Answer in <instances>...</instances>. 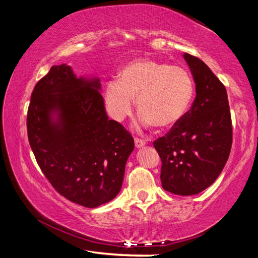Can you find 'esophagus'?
I'll use <instances>...</instances> for the list:
<instances>
[{"label": "esophagus", "mask_w": 258, "mask_h": 258, "mask_svg": "<svg viewBox=\"0 0 258 258\" xmlns=\"http://www.w3.org/2000/svg\"><path fill=\"white\" fill-rule=\"evenodd\" d=\"M134 145H135V148H142L143 146L146 145V141H143V140H141V139H138V138H135L134 139Z\"/></svg>", "instance_id": "esophagus-1"}]
</instances>
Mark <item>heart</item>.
Here are the masks:
<instances>
[{
    "label": "heart",
    "mask_w": 258,
    "mask_h": 258,
    "mask_svg": "<svg viewBox=\"0 0 258 258\" xmlns=\"http://www.w3.org/2000/svg\"><path fill=\"white\" fill-rule=\"evenodd\" d=\"M194 92V82L185 69L154 59H137L120 69L118 80L108 82L104 104L113 120L123 121L132 113L137 99L143 126L172 128L184 118Z\"/></svg>",
    "instance_id": "obj_1"
}]
</instances>
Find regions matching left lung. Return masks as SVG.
Returning a JSON list of instances; mask_svg holds the SVG:
<instances>
[{"label": "left lung", "mask_w": 258, "mask_h": 258, "mask_svg": "<svg viewBox=\"0 0 258 258\" xmlns=\"http://www.w3.org/2000/svg\"><path fill=\"white\" fill-rule=\"evenodd\" d=\"M194 77L196 99L180 123L154 142L161 159L166 191L197 195L223 171L232 146V123L225 86L206 63L184 53Z\"/></svg>", "instance_id": "1"}]
</instances>
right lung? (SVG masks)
Masks as SVG:
<instances>
[{
  "label": "right lung",
  "instance_id": "obj_1",
  "mask_svg": "<svg viewBox=\"0 0 258 258\" xmlns=\"http://www.w3.org/2000/svg\"><path fill=\"white\" fill-rule=\"evenodd\" d=\"M27 133L38 166L64 198L95 208L119 194L134 140L108 118L98 77L51 67L32 93Z\"/></svg>",
  "mask_w": 258,
  "mask_h": 258
}]
</instances>
